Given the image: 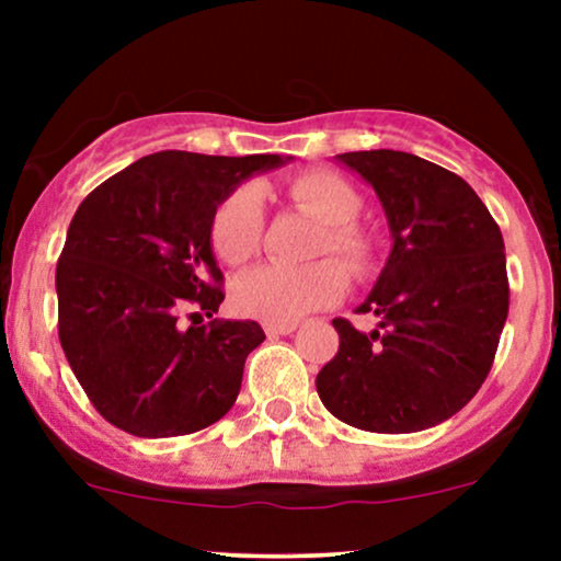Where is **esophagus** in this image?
<instances>
[{"label":"esophagus","instance_id":"obj_1","mask_svg":"<svg viewBox=\"0 0 561 561\" xmlns=\"http://www.w3.org/2000/svg\"><path fill=\"white\" fill-rule=\"evenodd\" d=\"M263 330H266L268 337H279V334H289V332L298 330V324H295V321H287V324H274V321H266V324H263Z\"/></svg>","mask_w":561,"mask_h":561}]
</instances>
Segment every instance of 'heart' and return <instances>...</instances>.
Returning a JSON list of instances; mask_svg holds the SVG:
<instances>
[{
	"instance_id": "heart-1",
	"label": "heart",
	"mask_w": 561,
	"mask_h": 561,
	"mask_svg": "<svg viewBox=\"0 0 561 561\" xmlns=\"http://www.w3.org/2000/svg\"><path fill=\"white\" fill-rule=\"evenodd\" d=\"M287 195L295 205L321 224L313 255H332L347 274H362L369 266L371 242L356 218L364 199L345 176L334 171H306L287 182ZM266 227L263 195L255 184L231 190L218 203L210 218L214 253L229 266H240L259 253ZM345 293V276L330 261L306 268H287L276 263L248 268L231 285V302L242 317L274 321L300 319L302 313L332 306Z\"/></svg>"
}]
</instances>
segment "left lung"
Wrapping results in <instances>:
<instances>
[{
    "mask_svg": "<svg viewBox=\"0 0 561 561\" xmlns=\"http://www.w3.org/2000/svg\"><path fill=\"white\" fill-rule=\"evenodd\" d=\"M375 186L390 259L358 313L334 319L337 356L317 377L327 411L366 433H420L472 401L491 371L508 313L504 237L465 179L398 150L343 152Z\"/></svg>",
    "mask_w": 561,
    "mask_h": 561,
    "instance_id": "obj_1",
    "label": "left lung"
}]
</instances>
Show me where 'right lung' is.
Here are the masks:
<instances>
[{
    "label": "right lung",
    "mask_w": 561,
    "mask_h": 561,
    "mask_svg": "<svg viewBox=\"0 0 561 561\" xmlns=\"http://www.w3.org/2000/svg\"><path fill=\"white\" fill-rule=\"evenodd\" d=\"M282 163L156 152L76 210L55 274L57 332L89 401L124 433L190 435L234 405L244 358L266 334L259 321L214 319L224 276L210 218L242 179ZM182 312L193 319L186 331Z\"/></svg>",
    "instance_id": "obj_1"
}]
</instances>
